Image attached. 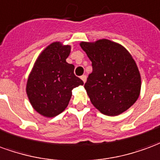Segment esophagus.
Here are the masks:
<instances>
[{"mask_svg": "<svg viewBox=\"0 0 160 160\" xmlns=\"http://www.w3.org/2000/svg\"><path fill=\"white\" fill-rule=\"evenodd\" d=\"M86 78H86L85 75H82V77H81V79H82V82H86Z\"/></svg>", "mask_w": 160, "mask_h": 160, "instance_id": "esophagus-1", "label": "esophagus"}]
</instances>
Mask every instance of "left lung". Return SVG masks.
I'll return each mask as SVG.
<instances>
[{
	"label": "left lung",
	"mask_w": 160,
	"mask_h": 160,
	"mask_svg": "<svg viewBox=\"0 0 160 160\" xmlns=\"http://www.w3.org/2000/svg\"><path fill=\"white\" fill-rule=\"evenodd\" d=\"M92 62V72L84 84L89 100L102 114H122L139 98L141 78L132 55L124 46L109 39L81 42Z\"/></svg>",
	"instance_id": "8db88e82"
}]
</instances>
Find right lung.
Masks as SVG:
<instances>
[{
	"instance_id": "1",
	"label": "right lung",
	"mask_w": 160,
	"mask_h": 160,
	"mask_svg": "<svg viewBox=\"0 0 160 160\" xmlns=\"http://www.w3.org/2000/svg\"><path fill=\"white\" fill-rule=\"evenodd\" d=\"M71 46L53 42L35 61L27 82L30 103L45 117L52 118L67 108L72 89L83 82L74 74V65L66 62Z\"/></svg>"
}]
</instances>
